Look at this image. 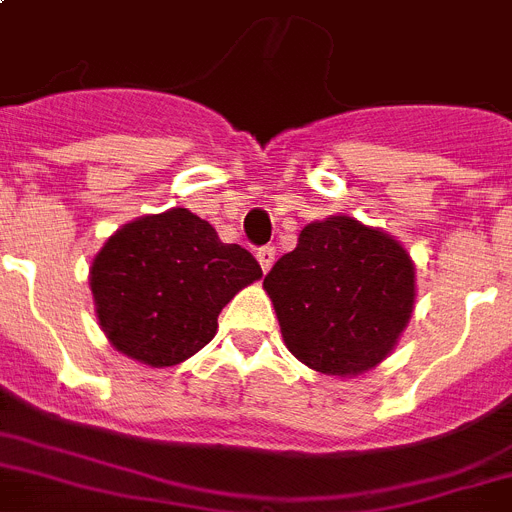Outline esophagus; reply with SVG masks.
Wrapping results in <instances>:
<instances>
[{"label": "esophagus", "instance_id": "1", "mask_svg": "<svg viewBox=\"0 0 512 512\" xmlns=\"http://www.w3.org/2000/svg\"><path fill=\"white\" fill-rule=\"evenodd\" d=\"M274 248L272 246H264V248H259V253H256V259H259V264H261V269H264V272H269V269H272V264H274Z\"/></svg>", "mask_w": 512, "mask_h": 512}]
</instances>
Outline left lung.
<instances>
[{
    "instance_id": "8db88e82",
    "label": "left lung",
    "mask_w": 512,
    "mask_h": 512,
    "mask_svg": "<svg viewBox=\"0 0 512 512\" xmlns=\"http://www.w3.org/2000/svg\"><path fill=\"white\" fill-rule=\"evenodd\" d=\"M285 347L323 375L381 365L414 313V261L393 235L334 214L300 230L264 279Z\"/></svg>"
}]
</instances>
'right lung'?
Returning <instances> with one entry per match:
<instances>
[{"mask_svg":"<svg viewBox=\"0 0 512 512\" xmlns=\"http://www.w3.org/2000/svg\"><path fill=\"white\" fill-rule=\"evenodd\" d=\"M261 279L246 248L222 243L183 207L144 214L111 235L90 266L95 316L113 349L170 368L207 347L217 316Z\"/></svg>","mask_w":512,"mask_h":512,"instance_id":"obj_1","label":"right lung"}]
</instances>
